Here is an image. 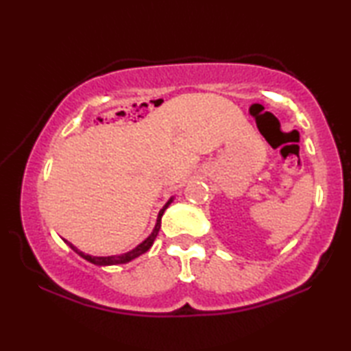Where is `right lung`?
I'll return each instance as SVG.
<instances>
[{
  "instance_id": "1",
  "label": "right lung",
  "mask_w": 351,
  "mask_h": 351,
  "mask_svg": "<svg viewBox=\"0 0 351 351\" xmlns=\"http://www.w3.org/2000/svg\"><path fill=\"white\" fill-rule=\"evenodd\" d=\"M170 203H171V199H169V203L165 204L161 210H159V215H158V219H156V226H154V229H153L152 235L148 237V239H147L145 241H142L138 247H134L133 251H130V252H127V254H122V255H110V257H93V255L83 254L82 251H79V249H77L74 245H71L69 241H66V240H64V241L68 243L69 247L73 249L74 252L79 254L80 257H83V258H85V260L91 261V263H94V265H99V266H106V265H119V263H127V261H132L133 258L139 257V255H142V254H144V252H147L148 249L152 247L153 241H154V239H156V235H158V232H159V229H161V218H162V213L165 212V209H167V207H169V204H170Z\"/></svg>"
}]
</instances>
